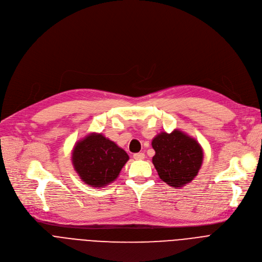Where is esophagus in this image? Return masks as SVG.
<instances>
[{"label":"esophagus","instance_id":"obj_1","mask_svg":"<svg viewBox=\"0 0 262 262\" xmlns=\"http://www.w3.org/2000/svg\"><path fill=\"white\" fill-rule=\"evenodd\" d=\"M145 158V155L143 152H138L134 155V159L135 160H143Z\"/></svg>","mask_w":262,"mask_h":262}]
</instances>
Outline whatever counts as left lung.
I'll return each mask as SVG.
<instances>
[{"label":"left lung","instance_id":"left-lung-1","mask_svg":"<svg viewBox=\"0 0 262 262\" xmlns=\"http://www.w3.org/2000/svg\"><path fill=\"white\" fill-rule=\"evenodd\" d=\"M151 145L156 151L152 163L159 176L172 188H182L197 176L203 150L194 138L175 129L171 134L161 133Z\"/></svg>","mask_w":262,"mask_h":262}]
</instances>
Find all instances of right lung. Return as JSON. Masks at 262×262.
I'll return each instance as SVG.
<instances>
[{
  "mask_svg": "<svg viewBox=\"0 0 262 262\" xmlns=\"http://www.w3.org/2000/svg\"><path fill=\"white\" fill-rule=\"evenodd\" d=\"M128 159L116 143L96 133L74 145L71 157L73 168L81 179L94 188H103L113 182Z\"/></svg>",
  "mask_w": 262,
  "mask_h": 262,
  "instance_id": "obj_1",
  "label": "right lung"
}]
</instances>
